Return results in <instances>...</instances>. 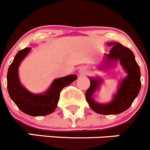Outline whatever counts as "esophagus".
<instances>
[{"label": "esophagus", "instance_id": "obj_1", "mask_svg": "<svg viewBox=\"0 0 150 150\" xmlns=\"http://www.w3.org/2000/svg\"><path fill=\"white\" fill-rule=\"evenodd\" d=\"M86 73V69L85 67H81L79 69V74L81 75H85Z\"/></svg>", "mask_w": 150, "mask_h": 150}]
</instances>
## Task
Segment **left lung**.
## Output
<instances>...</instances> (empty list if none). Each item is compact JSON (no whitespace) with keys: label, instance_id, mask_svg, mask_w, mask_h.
I'll use <instances>...</instances> for the list:
<instances>
[{"label":"left lung","instance_id":"8db88e82","mask_svg":"<svg viewBox=\"0 0 150 150\" xmlns=\"http://www.w3.org/2000/svg\"><path fill=\"white\" fill-rule=\"evenodd\" d=\"M107 45L112 47L109 54H105L104 64L110 65L119 61L127 76L120 83L112 101L106 104L97 103L92 97L93 93L98 89L101 81L89 78L90 86L86 92V99L90 108L96 112L101 115H117L129 108L138 96L141 85V71L132 50L117 42L108 43Z\"/></svg>","mask_w":150,"mask_h":150}]
</instances>
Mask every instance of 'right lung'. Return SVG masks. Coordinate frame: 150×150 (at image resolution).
<instances>
[{
  "label": "right lung",
  "mask_w": 150,
  "mask_h": 150,
  "mask_svg": "<svg viewBox=\"0 0 150 150\" xmlns=\"http://www.w3.org/2000/svg\"><path fill=\"white\" fill-rule=\"evenodd\" d=\"M30 50V47H27L20 50L9 66L7 73L8 92L11 99L23 112L31 116L47 115L54 111L61 91L76 80L77 75H69L57 78L47 92L40 95L33 94L23 87L18 77V67Z\"/></svg>",
  "instance_id": "add662e5"
}]
</instances>
